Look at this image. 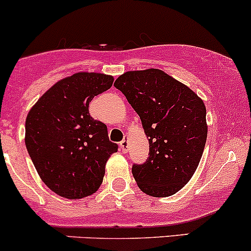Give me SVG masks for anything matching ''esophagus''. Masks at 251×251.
Here are the masks:
<instances>
[{"mask_svg": "<svg viewBox=\"0 0 251 251\" xmlns=\"http://www.w3.org/2000/svg\"><path fill=\"white\" fill-rule=\"evenodd\" d=\"M128 140H129L128 135H126L125 139H123V140L120 143V147H121V149H122L123 152L128 151Z\"/></svg>", "mask_w": 251, "mask_h": 251, "instance_id": "1", "label": "esophagus"}]
</instances>
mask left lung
I'll return each mask as SVG.
<instances>
[{"mask_svg": "<svg viewBox=\"0 0 251 251\" xmlns=\"http://www.w3.org/2000/svg\"><path fill=\"white\" fill-rule=\"evenodd\" d=\"M113 86L138 113L149 138L147 161L131 168L139 188L153 197L175 195L202 158L208 135L203 100L158 69L128 71Z\"/></svg>", "mask_w": 251, "mask_h": 251, "instance_id": "left-lung-1", "label": "left lung"}]
</instances>
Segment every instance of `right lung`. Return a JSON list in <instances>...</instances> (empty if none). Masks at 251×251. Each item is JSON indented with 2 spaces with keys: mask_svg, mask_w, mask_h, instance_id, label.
I'll return each mask as SVG.
<instances>
[{
  "mask_svg": "<svg viewBox=\"0 0 251 251\" xmlns=\"http://www.w3.org/2000/svg\"><path fill=\"white\" fill-rule=\"evenodd\" d=\"M112 83L108 75L78 72L49 88L27 113V152L42 181L61 197L93 195L101 185L107 159L117 152L106 125L88 110L93 98Z\"/></svg>",
  "mask_w": 251,
  "mask_h": 251,
  "instance_id": "1",
  "label": "right lung"
}]
</instances>
